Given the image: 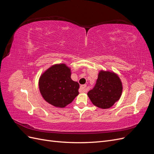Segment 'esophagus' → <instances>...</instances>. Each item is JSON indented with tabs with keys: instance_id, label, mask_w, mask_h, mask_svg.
<instances>
[{
	"instance_id": "obj_1",
	"label": "esophagus",
	"mask_w": 154,
	"mask_h": 154,
	"mask_svg": "<svg viewBox=\"0 0 154 154\" xmlns=\"http://www.w3.org/2000/svg\"><path fill=\"white\" fill-rule=\"evenodd\" d=\"M80 89H81V91H82V92H86L87 91V85H81Z\"/></svg>"
}]
</instances>
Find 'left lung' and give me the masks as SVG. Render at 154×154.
<instances>
[{"label":"left lung","instance_id":"left-lung-1","mask_svg":"<svg viewBox=\"0 0 154 154\" xmlns=\"http://www.w3.org/2000/svg\"><path fill=\"white\" fill-rule=\"evenodd\" d=\"M123 86L116 73L101 71L94 87L87 95L92 103L100 109H109L118 101L122 94Z\"/></svg>","mask_w":154,"mask_h":154}]
</instances>
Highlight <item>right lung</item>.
I'll return each mask as SVG.
<instances>
[{"mask_svg": "<svg viewBox=\"0 0 154 154\" xmlns=\"http://www.w3.org/2000/svg\"><path fill=\"white\" fill-rule=\"evenodd\" d=\"M71 75V69L64 63L55 64L42 74L38 82L40 92L48 103L63 108L78 95L80 85L72 80Z\"/></svg>", "mask_w": 154, "mask_h": 154, "instance_id": "right-lung-1", "label": "right lung"}]
</instances>
